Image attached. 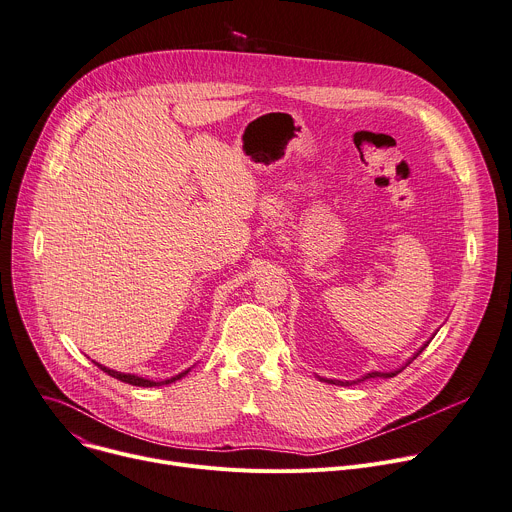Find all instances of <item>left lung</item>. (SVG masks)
<instances>
[{
  "instance_id": "obj_1",
  "label": "left lung",
  "mask_w": 512,
  "mask_h": 512,
  "mask_svg": "<svg viewBox=\"0 0 512 512\" xmlns=\"http://www.w3.org/2000/svg\"><path fill=\"white\" fill-rule=\"evenodd\" d=\"M425 347H427V345H425ZM425 347H423V349H425ZM423 349L418 351L412 359H416L418 355H421V353H423ZM412 359H410V361H412ZM410 361H408V363H410ZM402 369H404V367H402ZM396 374H400V369H398V371H392V374H378V371H371V374H367L363 380H367V378H378V376H380V378H392V376H396ZM363 380H359V382H363ZM327 382H329V384H335L333 380H327ZM337 384H343V382H337ZM345 384H349V382H345Z\"/></svg>"
}]
</instances>
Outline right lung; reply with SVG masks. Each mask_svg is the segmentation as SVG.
I'll return each instance as SVG.
<instances>
[{
  "mask_svg": "<svg viewBox=\"0 0 512 512\" xmlns=\"http://www.w3.org/2000/svg\"><path fill=\"white\" fill-rule=\"evenodd\" d=\"M102 371H106L108 376H112V378H116V380H120V382H126V384H132V386H143V388H151V386H159V382H151V380H145V378H138V376H130V374H120V371H114V369H108V367H104V365H100V363H96ZM185 374H188V371H181L179 376H175V378H171V380H165V382H161V384H171V382H175V380H179V378H183Z\"/></svg>",
  "mask_w": 512,
  "mask_h": 512,
  "instance_id": "right-lung-1",
  "label": "right lung"
}]
</instances>
